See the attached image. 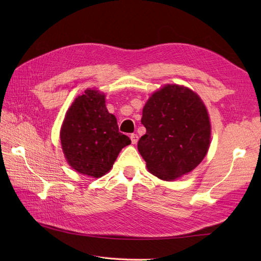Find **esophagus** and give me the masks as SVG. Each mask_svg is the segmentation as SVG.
<instances>
[{"mask_svg":"<svg viewBox=\"0 0 261 261\" xmlns=\"http://www.w3.org/2000/svg\"><path fill=\"white\" fill-rule=\"evenodd\" d=\"M130 140H132V144H137V141H138V135L137 134H132L130 135Z\"/></svg>","mask_w":261,"mask_h":261,"instance_id":"1","label":"esophagus"}]
</instances>
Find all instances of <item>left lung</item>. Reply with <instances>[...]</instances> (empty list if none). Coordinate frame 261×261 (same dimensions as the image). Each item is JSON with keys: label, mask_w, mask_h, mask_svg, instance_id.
<instances>
[{"label": "left lung", "mask_w": 261, "mask_h": 261, "mask_svg": "<svg viewBox=\"0 0 261 261\" xmlns=\"http://www.w3.org/2000/svg\"><path fill=\"white\" fill-rule=\"evenodd\" d=\"M146 134L138 151L149 172L173 180L193 171L206 155L210 122L200 98L186 87L167 85L154 92L143 110Z\"/></svg>", "instance_id": "obj_1"}]
</instances>
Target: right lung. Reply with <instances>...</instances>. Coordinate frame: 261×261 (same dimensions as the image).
I'll list each match as a JSON object with an SVG mask.
<instances>
[{"label": "right lung", "mask_w": 261, "mask_h": 261, "mask_svg": "<svg viewBox=\"0 0 261 261\" xmlns=\"http://www.w3.org/2000/svg\"><path fill=\"white\" fill-rule=\"evenodd\" d=\"M105 94L86 90L66 113L61 144L68 164L77 172L101 177L111 170L121 150L130 144L118 132L116 118L106 108Z\"/></svg>", "instance_id": "1"}]
</instances>
